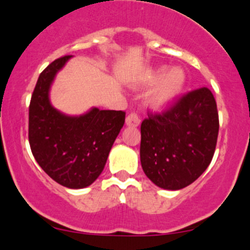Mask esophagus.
<instances>
[{"label": "esophagus", "instance_id": "obj_1", "mask_svg": "<svg viewBox=\"0 0 250 250\" xmlns=\"http://www.w3.org/2000/svg\"><path fill=\"white\" fill-rule=\"evenodd\" d=\"M140 124L139 117L135 112H131L130 115L126 117V125L131 126V127H137Z\"/></svg>", "mask_w": 250, "mask_h": 250}]
</instances>
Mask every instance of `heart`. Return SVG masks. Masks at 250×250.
Segmentation results:
<instances>
[{
    "label": "heart",
    "instance_id": "heart-1",
    "mask_svg": "<svg viewBox=\"0 0 250 250\" xmlns=\"http://www.w3.org/2000/svg\"><path fill=\"white\" fill-rule=\"evenodd\" d=\"M156 82L149 94V103L156 109H163L177 100L186 87V73L178 67L166 70V68H158L150 70L144 78V83L152 84Z\"/></svg>",
    "mask_w": 250,
    "mask_h": 250
}]
</instances>
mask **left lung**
<instances>
[{"label":"left lung","instance_id":"left-lung-1","mask_svg":"<svg viewBox=\"0 0 250 250\" xmlns=\"http://www.w3.org/2000/svg\"><path fill=\"white\" fill-rule=\"evenodd\" d=\"M140 130V161L146 176L162 189H183L213 158L219 132L213 94L206 87L187 92L161 113L149 112Z\"/></svg>","mask_w":250,"mask_h":250}]
</instances>
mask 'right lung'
<instances>
[{"mask_svg": "<svg viewBox=\"0 0 250 250\" xmlns=\"http://www.w3.org/2000/svg\"><path fill=\"white\" fill-rule=\"evenodd\" d=\"M70 57L54 60L40 73L29 106V143L36 161L52 180L82 189L103 171L125 112L94 107L85 115L70 117L51 105L50 87Z\"/></svg>", "mask_w": 250, "mask_h": 250, "instance_id": "add662e5", "label": "right lung"}]
</instances>
